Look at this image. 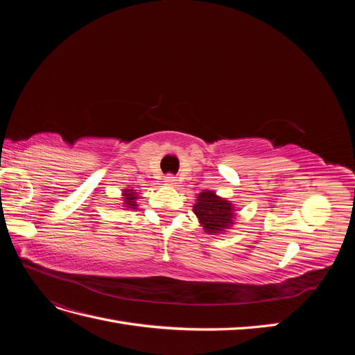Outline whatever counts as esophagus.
Masks as SVG:
<instances>
[{
	"label": "esophagus",
	"mask_w": 355,
	"mask_h": 355,
	"mask_svg": "<svg viewBox=\"0 0 355 355\" xmlns=\"http://www.w3.org/2000/svg\"><path fill=\"white\" fill-rule=\"evenodd\" d=\"M176 176H173V175H167L166 178H164V182H166V185H175L176 184Z\"/></svg>",
	"instance_id": "1"
}]
</instances>
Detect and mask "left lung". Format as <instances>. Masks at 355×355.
<instances>
[{
    "label": "left lung",
    "mask_w": 355,
    "mask_h": 355,
    "mask_svg": "<svg viewBox=\"0 0 355 355\" xmlns=\"http://www.w3.org/2000/svg\"><path fill=\"white\" fill-rule=\"evenodd\" d=\"M234 204L220 198L213 191H202L194 204V213L207 234H222L234 225Z\"/></svg>",
    "instance_id": "obj_1"
}]
</instances>
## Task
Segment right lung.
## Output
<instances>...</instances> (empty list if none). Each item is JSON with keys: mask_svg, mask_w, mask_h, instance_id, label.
Returning a JSON list of instances; mask_svg holds the SVG:
<instances>
[{"mask_svg": "<svg viewBox=\"0 0 355 355\" xmlns=\"http://www.w3.org/2000/svg\"><path fill=\"white\" fill-rule=\"evenodd\" d=\"M136 200H137V192L135 189H130L127 188L123 191V207L125 209H137V204H136Z\"/></svg>", "mask_w": 355, "mask_h": 355, "instance_id": "add662e5", "label": "right lung"}]
</instances>
